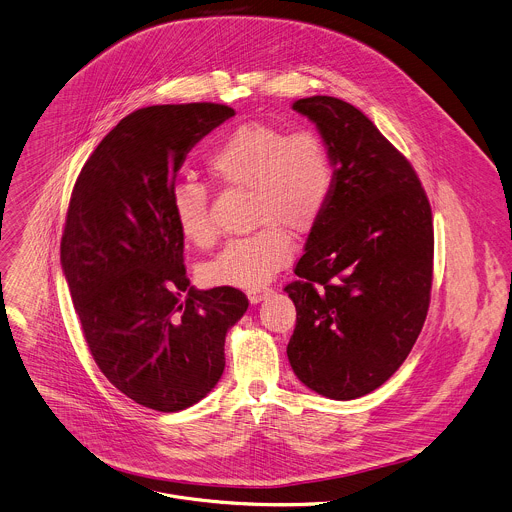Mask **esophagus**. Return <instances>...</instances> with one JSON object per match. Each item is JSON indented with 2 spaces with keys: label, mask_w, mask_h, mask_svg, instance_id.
<instances>
[{
  "label": "esophagus",
  "mask_w": 512,
  "mask_h": 512,
  "mask_svg": "<svg viewBox=\"0 0 512 512\" xmlns=\"http://www.w3.org/2000/svg\"><path fill=\"white\" fill-rule=\"evenodd\" d=\"M269 293H271L269 289H265V291H249L247 297H249V303H251V305H257V303H261Z\"/></svg>",
  "instance_id": "esophagus-1"
}]
</instances>
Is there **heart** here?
I'll list each match as a JSON object with an SVG mask.
<instances>
[{
	"label": "heart",
	"mask_w": 512,
	"mask_h": 512,
	"mask_svg": "<svg viewBox=\"0 0 512 512\" xmlns=\"http://www.w3.org/2000/svg\"><path fill=\"white\" fill-rule=\"evenodd\" d=\"M207 167L227 187L251 191L253 223L259 229L231 239L203 267L211 285L261 289L293 257L289 231L305 235L325 217L335 191V161L327 141L315 131H295L245 123L211 153ZM169 205L181 235L209 245L217 235L209 211V191L195 181H177Z\"/></svg>",
	"instance_id": "1"
}]
</instances>
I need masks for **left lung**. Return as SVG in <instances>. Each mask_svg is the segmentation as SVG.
Here are the masks:
<instances>
[{
	"mask_svg": "<svg viewBox=\"0 0 512 512\" xmlns=\"http://www.w3.org/2000/svg\"><path fill=\"white\" fill-rule=\"evenodd\" d=\"M293 109L327 141L335 191L285 287L297 309L287 357L311 391L351 401L389 381L423 329L433 213L413 165L355 105L313 95Z\"/></svg>",
	"mask_w": 512,
	"mask_h": 512,
	"instance_id": "1",
	"label": "left lung"
}]
</instances>
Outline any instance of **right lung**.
Listing matches in <instances>:
<instances>
[{
  "mask_svg": "<svg viewBox=\"0 0 512 512\" xmlns=\"http://www.w3.org/2000/svg\"><path fill=\"white\" fill-rule=\"evenodd\" d=\"M233 115L219 103L137 109L71 193L61 267L87 347L115 389L153 411H183L217 385L225 335L249 307L235 287H189L169 205L187 153Z\"/></svg>",
  "mask_w": 512,
  "mask_h": 512,
  "instance_id": "right-lung-1",
  "label": "right lung"
}]
</instances>
